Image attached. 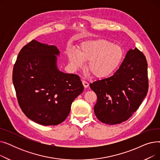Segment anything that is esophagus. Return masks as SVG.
I'll return each mask as SVG.
<instances>
[{
    "label": "esophagus",
    "mask_w": 160,
    "mask_h": 160,
    "mask_svg": "<svg viewBox=\"0 0 160 160\" xmlns=\"http://www.w3.org/2000/svg\"><path fill=\"white\" fill-rule=\"evenodd\" d=\"M82 83L83 85V87H84L85 88H87L89 86V83L85 80H82Z\"/></svg>",
    "instance_id": "esophagus-1"
}]
</instances>
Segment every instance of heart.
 <instances>
[{
	"label": "heart",
	"instance_id": "heart-1",
	"mask_svg": "<svg viewBox=\"0 0 160 160\" xmlns=\"http://www.w3.org/2000/svg\"><path fill=\"white\" fill-rule=\"evenodd\" d=\"M123 57L121 47L105 39L83 42L78 52L68 54L69 62L75 69L82 68L85 61H89L88 71L99 78L113 73L121 63Z\"/></svg>",
	"mask_w": 160,
	"mask_h": 160
}]
</instances>
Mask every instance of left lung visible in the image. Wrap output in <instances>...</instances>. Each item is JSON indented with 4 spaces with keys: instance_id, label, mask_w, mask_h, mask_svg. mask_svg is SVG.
<instances>
[{
    "instance_id": "obj_1",
    "label": "left lung",
    "mask_w": 160,
    "mask_h": 160,
    "mask_svg": "<svg viewBox=\"0 0 160 160\" xmlns=\"http://www.w3.org/2000/svg\"><path fill=\"white\" fill-rule=\"evenodd\" d=\"M147 65L139 50L130 49L112 77L90 83L97 96L94 112L100 121L119 124L137 111L148 89Z\"/></svg>"
}]
</instances>
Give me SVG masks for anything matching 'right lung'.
Listing matches in <instances>:
<instances>
[{"label":"right lung","mask_w":160,"mask_h":160,"mask_svg":"<svg viewBox=\"0 0 160 160\" xmlns=\"http://www.w3.org/2000/svg\"><path fill=\"white\" fill-rule=\"evenodd\" d=\"M60 51L33 39L18 54L12 80L19 105L28 118L43 126L58 125L69 115L83 91L80 78L57 68Z\"/></svg>","instance_id":"right-lung-1"}]
</instances>
